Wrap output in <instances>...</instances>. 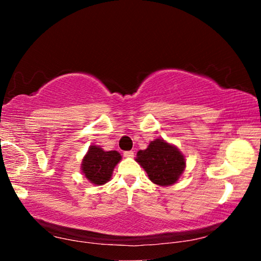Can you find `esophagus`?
<instances>
[{"mask_svg": "<svg viewBox=\"0 0 261 261\" xmlns=\"http://www.w3.org/2000/svg\"><path fill=\"white\" fill-rule=\"evenodd\" d=\"M123 155L126 156V158H133L134 152L133 151H126V152H123Z\"/></svg>", "mask_w": 261, "mask_h": 261, "instance_id": "1", "label": "esophagus"}]
</instances>
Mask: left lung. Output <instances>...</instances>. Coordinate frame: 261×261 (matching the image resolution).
Segmentation results:
<instances>
[{"label":"left lung","mask_w":261,"mask_h":261,"mask_svg":"<svg viewBox=\"0 0 261 261\" xmlns=\"http://www.w3.org/2000/svg\"><path fill=\"white\" fill-rule=\"evenodd\" d=\"M135 160L148 174L149 180L160 187L176 183L185 169L183 153L160 138L149 142L146 149H140Z\"/></svg>","instance_id":"8db88e82"}]
</instances>
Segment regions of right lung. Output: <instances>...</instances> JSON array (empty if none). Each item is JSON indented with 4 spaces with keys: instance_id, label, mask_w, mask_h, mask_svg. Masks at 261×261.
I'll return each mask as SVG.
<instances>
[{
    "instance_id": "obj_1",
    "label": "right lung",
    "mask_w": 261,
    "mask_h": 261,
    "mask_svg": "<svg viewBox=\"0 0 261 261\" xmlns=\"http://www.w3.org/2000/svg\"><path fill=\"white\" fill-rule=\"evenodd\" d=\"M122 156L117 151H105L99 146L91 145L82 160L81 170L85 178L95 185L106 184L112 178L114 167Z\"/></svg>"
}]
</instances>
